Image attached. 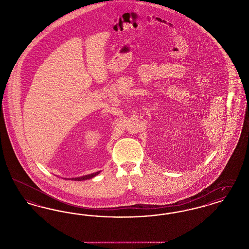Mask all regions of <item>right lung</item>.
Segmentation results:
<instances>
[{"instance_id":"right-lung-1","label":"right lung","mask_w":249,"mask_h":249,"mask_svg":"<svg viewBox=\"0 0 249 249\" xmlns=\"http://www.w3.org/2000/svg\"><path fill=\"white\" fill-rule=\"evenodd\" d=\"M100 173H101V171H99V172H96V173H93V174H90V175H86V176H83V177H78V178H65V179H71V180H73V181H82V180H88V179H90V178H94V177H96V176H98Z\"/></svg>"}]
</instances>
